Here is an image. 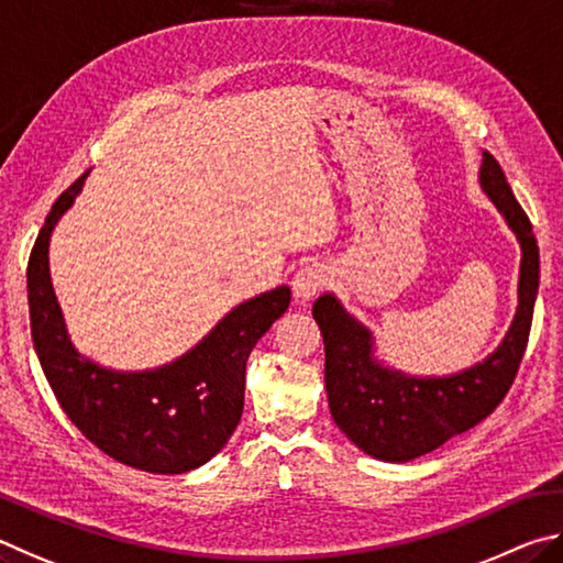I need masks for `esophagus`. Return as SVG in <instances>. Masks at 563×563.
I'll list each match as a JSON object with an SVG mask.
<instances>
[{"label": "esophagus", "mask_w": 563, "mask_h": 563, "mask_svg": "<svg viewBox=\"0 0 563 563\" xmlns=\"http://www.w3.org/2000/svg\"><path fill=\"white\" fill-rule=\"evenodd\" d=\"M329 282H331V276H329V269L323 264L303 266V269L294 274V279H291L294 297H297L299 301H309V299L317 297V294L323 287H327Z\"/></svg>", "instance_id": "esophagus-1"}]
</instances>
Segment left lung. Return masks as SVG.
<instances>
[{"mask_svg":"<svg viewBox=\"0 0 563 563\" xmlns=\"http://www.w3.org/2000/svg\"><path fill=\"white\" fill-rule=\"evenodd\" d=\"M479 187L505 217L521 246L515 321L485 361L452 376H408L383 366L373 333L333 294L313 301L323 351L331 418L353 445L383 462H408L445 445L485 420L515 383L527 351L539 289V246L499 163L482 153Z\"/></svg>","mask_w":563,"mask_h":563,"instance_id":"1","label":"left lung"}]
</instances>
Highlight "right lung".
Listing matches in <instances>:
<instances>
[{
	"label": "right lung",
	"mask_w": 563,
	"mask_h": 563,
	"mask_svg": "<svg viewBox=\"0 0 563 563\" xmlns=\"http://www.w3.org/2000/svg\"><path fill=\"white\" fill-rule=\"evenodd\" d=\"M86 175L54 202L26 266L29 319L44 376L74 426L108 457L153 475H183L220 452L242 418L252 349L289 309L276 287L234 307L185 356L151 371H113L68 339L48 274V240Z\"/></svg>",
	"instance_id": "add662e5"
}]
</instances>
